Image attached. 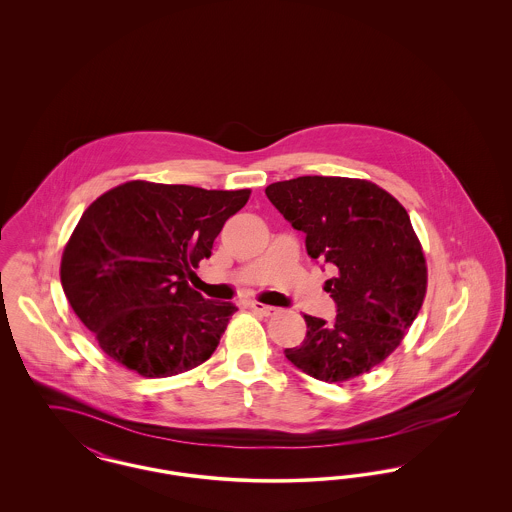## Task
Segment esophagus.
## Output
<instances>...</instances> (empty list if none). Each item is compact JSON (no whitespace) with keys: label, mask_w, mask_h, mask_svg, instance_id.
Wrapping results in <instances>:
<instances>
[{"label":"esophagus","mask_w":512,"mask_h":512,"mask_svg":"<svg viewBox=\"0 0 512 512\" xmlns=\"http://www.w3.org/2000/svg\"><path fill=\"white\" fill-rule=\"evenodd\" d=\"M249 307H251L255 313H261V315H265V317H270V315H276V313H278V309H276V307H272V305H265V303H259V301H251V303H249Z\"/></svg>","instance_id":"obj_1"}]
</instances>
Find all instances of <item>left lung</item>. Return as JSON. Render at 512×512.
<instances>
[{
    "mask_svg": "<svg viewBox=\"0 0 512 512\" xmlns=\"http://www.w3.org/2000/svg\"><path fill=\"white\" fill-rule=\"evenodd\" d=\"M265 194L305 234L307 253L334 272L326 292L338 315H303L307 336L286 359L330 384L380 365L426 295V261L405 207L372 182L341 176H299Z\"/></svg>",
    "mask_w": 512,
    "mask_h": 512,
    "instance_id": "obj_1",
    "label": "left lung"
}]
</instances>
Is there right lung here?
<instances>
[{
  "mask_svg": "<svg viewBox=\"0 0 512 512\" xmlns=\"http://www.w3.org/2000/svg\"><path fill=\"white\" fill-rule=\"evenodd\" d=\"M249 194L134 180L84 211L63 251L61 286L113 361L167 378L215 353L238 307L205 299L186 274L211 257Z\"/></svg>",
  "mask_w": 512,
  "mask_h": 512,
  "instance_id": "obj_1",
  "label": "right lung"
}]
</instances>
